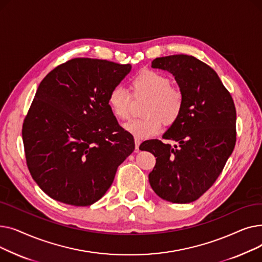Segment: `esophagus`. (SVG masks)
<instances>
[{"label": "esophagus", "instance_id": "1", "mask_svg": "<svg viewBox=\"0 0 262 262\" xmlns=\"http://www.w3.org/2000/svg\"><path fill=\"white\" fill-rule=\"evenodd\" d=\"M141 143V140L139 138H135V144H136V149L138 150L139 149V145Z\"/></svg>", "mask_w": 262, "mask_h": 262}]
</instances>
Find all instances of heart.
I'll use <instances>...</instances> for the list:
<instances>
[{
	"mask_svg": "<svg viewBox=\"0 0 262 262\" xmlns=\"http://www.w3.org/2000/svg\"><path fill=\"white\" fill-rule=\"evenodd\" d=\"M130 90L137 100H146L142 120H133L125 124V129L136 138L143 139L158 134L162 123L170 126L181 117L184 108L183 92L171 85V79L153 70H141L130 80ZM108 104L119 120L130 117V94L116 87L108 94Z\"/></svg>",
	"mask_w": 262,
	"mask_h": 262,
	"instance_id": "heart-1",
	"label": "heart"
}]
</instances>
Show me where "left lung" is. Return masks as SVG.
Masks as SVG:
<instances>
[{
  "instance_id": "1",
  "label": "left lung",
  "mask_w": 262,
  "mask_h": 262,
  "mask_svg": "<svg viewBox=\"0 0 262 262\" xmlns=\"http://www.w3.org/2000/svg\"><path fill=\"white\" fill-rule=\"evenodd\" d=\"M152 67L173 74L184 108L162 136L177 144L153 139L139 146L156 157L149 185L162 200L194 202L214 184L235 148L236 107L213 69L193 56L159 57Z\"/></svg>"
}]
</instances>
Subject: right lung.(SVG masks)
Wrapping results in <instances>:
<instances>
[{"mask_svg": "<svg viewBox=\"0 0 262 262\" xmlns=\"http://www.w3.org/2000/svg\"><path fill=\"white\" fill-rule=\"evenodd\" d=\"M130 64L74 58L40 82L22 138L32 177L55 201L89 206L112 186L118 167L135 149L108 104V94Z\"/></svg>", "mask_w": 262, "mask_h": 262, "instance_id": "right-lung-1", "label": "right lung"}]
</instances>
